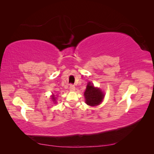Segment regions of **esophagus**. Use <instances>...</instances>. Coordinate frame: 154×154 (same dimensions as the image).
Listing matches in <instances>:
<instances>
[{
  "label": "esophagus",
  "mask_w": 154,
  "mask_h": 154,
  "mask_svg": "<svg viewBox=\"0 0 154 154\" xmlns=\"http://www.w3.org/2000/svg\"><path fill=\"white\" fill-rule=\"evenodd\" d=\"M69 90L71 91H74L75 90V85L73 84H71L70 86H69Z\"/></svg>",
  "instance_id": "34e87169"
}]
</instances>
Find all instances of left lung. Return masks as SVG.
Instances as JSON below:
<instances>
[{"mask_svg": "<svg viewBox=\"0 0 154 154\" xmlns=\"http://www.w3.org/2000/svg\"><path fill=\"white\" fill-rule=\"evenodd\" d=\"M85 102L90 106H97L99 104L104 98L103 93L99 89L94 87L93 85L89 83L85 92Z\"/></svg>", "mask_w": 154, "mask_h": 154, "instance_id": "8db88e82", "label": "left lung"}]
</instances>
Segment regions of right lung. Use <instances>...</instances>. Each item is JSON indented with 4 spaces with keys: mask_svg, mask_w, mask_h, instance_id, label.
<instances>
[{
    "mask_svg": "<svg viewBox=\"0 0 154 154\" xmlns=\"http://www.w3.org/2000/svg\"><path fill=\"white\" fill-rule=\"evenodd\" d=\"M55 98L54 97V96H52V99H53L54 101H55Z\"/></svg>",
    "mask_w": 154,
    "mask_h": 154,
    "instance_id": "right-lung-1",
    "label": "right lung"
}]
</instances>
